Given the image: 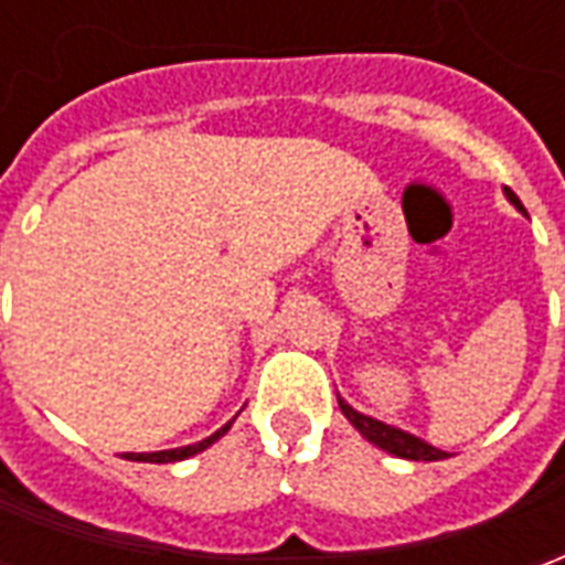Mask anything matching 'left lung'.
<instances>
[{
  "label": "left lung",
  "mask_w": 565,
  "mask_h": 565,
  "mask_svg": "<svg viewBox=\"0 0 565 565\" xmlns=\"http://www.w3.org/2000/svg\"><path fill=\"white\" fill-rule=\"evenodd\" d=\"M505 199H509L514 209L523 211L521 199L514 196L509 186H505ZM523 214H526V211H523ZM339 408H342V415L351 420V426H354L360 436L366 438V441H372L375 448L393 454V457H403V460H424V462L445 460V457H448L445 450L433 448L429 441L412 436V433H405V429H399V426H391V424H384V420H375V417L363 415V412H356L354 405L344 403L342 396H339Z\"/></svg>",
  "instance_id": "8db88e82"
}]
</instances>
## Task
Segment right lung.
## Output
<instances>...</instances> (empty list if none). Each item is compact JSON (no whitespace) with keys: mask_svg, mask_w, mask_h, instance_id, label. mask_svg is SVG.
<instances>
[{"mask_svg":"<svg viewBox=\"0 0 565 565\" xmlns=\"http://www.w3.org/2000/svg\"><path fill=\"white\" fill-rule=\"evenodd\" d=\"M235 420V417H233ZM233 420L230 424H223L217 433H211L209 438H202V441H196V445H184V448H172V450H150V454H127L124 460H136V462H178V460H186V457H193V454H202L205 448H211L214 441L221 436H226L230 433V426H233Z\"/></svg>","mask_w":565,"mask_h":565,"instance_id":"right-lung-1","label":"right lung"}]
</instances>
